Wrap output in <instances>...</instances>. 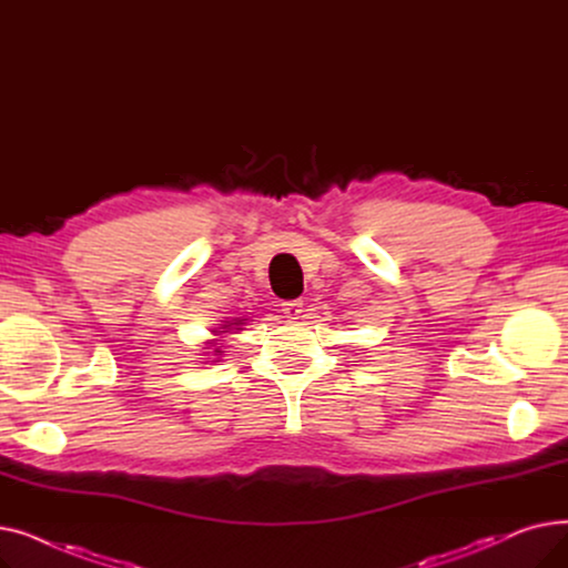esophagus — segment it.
Segmentation results:
<instances>
[{
  "mask_svg": "<svg viewBox=\"0 0 568 568\" xmlns=\"http://www.w3.org/2000/svg\"><path fill=\"white\" fill-rule=\"evenodd\" d=\"M283 313H285V317H290V320H300L302 313H304V302H302V300L285 302V304H283Z\"/></svg>",
  "mask_w": 568,
  "mask_h": 568,
  "instance_id": "obj_1",
  "label": "esophagus"
}]
</instances>
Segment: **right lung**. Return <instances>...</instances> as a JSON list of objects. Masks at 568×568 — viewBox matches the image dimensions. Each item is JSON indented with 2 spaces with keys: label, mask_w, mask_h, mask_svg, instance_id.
Returning a JSON list of instances; mask_svg holds the SVG:
<instances>
[{
  "label": "right lung",
  "mask_w": 568,
  "mask_h": 568,
  "mask_svg": "<svg viewBox=\"0 0 568 568\" xmlns=\"http://www.w3.org/2000/svg\"><path fill=\"white\" fill-rule=\"evenodd\" d=\"M232 324H236V326H239V324H244V320H236V322H232ZM232 324H225V326H221V329H230ZM216 352H219V349H216Z\"/></svg>",
  "instance_id": "add662e5"
}]
</instances>
